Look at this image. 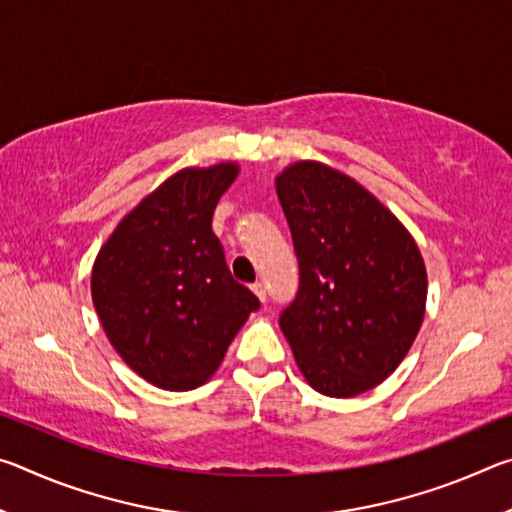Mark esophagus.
<instances>
[{
	"mask_svg": "<svg viewBox=\"0 0 512 512\" xmlns=\"http://www.w3.org/2000/svg\"><path fill=\"white\" fill-rule=\"evenodd\" d=\"M253 293L255 296L262 300V302H266V287H264V282H255L253 284Z\"/></svg>",
	"mask_w": 512,
	"mask_h": 512,
	"instance_id": "34e87169",
	"label": "esophagus"
}]
</instances>
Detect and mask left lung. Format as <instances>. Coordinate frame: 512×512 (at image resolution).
<instances>
[{
  "instance_id": "left-lung-1",
  "label": "left lung",
  "mask_w": 512,
  "mask_h": 512,
  "mask_svg": "<svg viewBox=\"0 0 512 512\" xmlns=\"http://www.w3.org/2000/svg\"><path fill=\"white\" fill-rule=\"evenodd\" d=\"M300 266L280 327L302 377L329 397L393 375L424 320L427 268L388 207L348 173L298 160L275 176Z\"/></svg>"
}]
</instances>
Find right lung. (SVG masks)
I'll use <instances>...</instances> for the list:
<instances>
[{
  "label": "right lung",
  "mask_w": 512,
  "mask_h": 512,
  "mask_svg": "<svg viewBox=\"0 0 512 512\" xmlns=\"http://www.w3.org/2000/svg\"><path fill=\"white\" fill-rule=\"evenodd\" d=\"M237 176V162L176 171L119 221L94 259L90 287L103 332L164 391L210 381L259 307L232 280L212 232L214 207Z\"/></svg>",
  "instance_id": "add662e5"
}]
</instances>
